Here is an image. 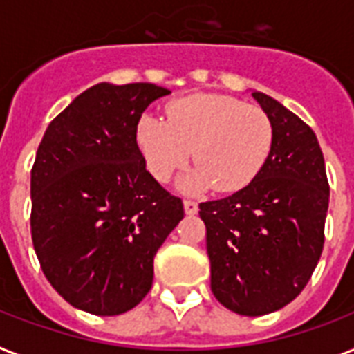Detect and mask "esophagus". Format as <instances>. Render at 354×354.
Listing matches in <instances>:
<instances>
[{"label":"esophagus","mask_w":354,"mask_h":354,"mask_svg":"<svg viewBox=\"0 0 354 354\" xmlns=\"http://www.w3.org/2000/svg\"><path fill=\"white\" fill-rule=\"evenodd\" d=\"M183 209H185L187 214H196L198 203L192 202V200H183Z\"/></svg>","instance_id":"1"}]
</instances>
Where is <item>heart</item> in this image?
I'll return each mask as SVG.
<instances>
[{
    "label": "heart",
    "instance_id": "obj_1",
    "mask_svg": "<svg viewBox=\"0 0 354 354\" xmlns=\"http://www.w3.org/2000/svg\"><path fill=\"white\" fill-rule=\"evenodd\" d=\"M167 120L145 114L136 125V142L147 169L160 182L198 163L180 180L183 191L220 192L243 189L260 174L272 149V123L257 105L231 96L192 94L165 109Z\"/></svg>",
    "mask_w": 354,
    "mask_h": 354
}]
</instances>
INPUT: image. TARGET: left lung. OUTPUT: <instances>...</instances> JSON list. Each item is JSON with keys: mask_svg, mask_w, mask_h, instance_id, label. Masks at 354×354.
<instances>
[{"mask_svg": "<svg viewBox=\"0 0 354 354\" xmlns=\"http://www.w3.org/2000/svg\"><path fill=\"white\" fill-rule=\"evenodd\" d=\"M252 97L272 123L271 154L249 185L200 203L212 295L243 317L278 311L300 295L320 260L329 207L317 134L271 96Z\"/></svg>", "mask_w": 354, "mask_h": 354, "instance_id": "8db88e82", "label": "left lung"}]
</instances>
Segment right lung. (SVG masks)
<instances>
[{"label":"right lung","mask_w":354,"mask_h":354,"mask_svg":"<svg viewBox=\"0 0 354 354\" xmlns=\"http://www.w3.org/2000/svg\"><path fill=\"white\" fill-rule=\"evenodd\" d=\"M171 91L87 88L47 127L30 171V232L50 286L97 317L127 313L152 287L154 257L183 203L145 169L136 125Z\"/></svg>","instance_id":"add662e5"}]
</instances>
